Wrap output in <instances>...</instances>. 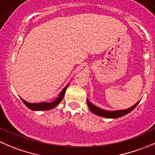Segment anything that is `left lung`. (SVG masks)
I'll list each match as a JSON object with an SVG mask.
<instances>
[{
	"instance_id": "1",
	"label": "left lung",
	"mask_w": 155,
	"mask_h": 155,
	"mask_svg": "<svg viewBox=\"0 0 155 155\" xmlns=\"http://www.w3.org/2000/svg\"><path fill=\"white\" fill-rule=\"evenodd\" d=\"M140 101H139L138 102L136 103L134 106H132L131 107L128 108L126 109H121V110H106V109H101V108L97 107V106L94 105L92 103L90 102L88 99L87 98V107H88L90 110L93 112L94 114L97 115H99V116L104 117V118H118L120 117H122L124 115H127L129 112H130L133 109H134L138 104L140 103Z\"/></svg>"
}]
</instances>
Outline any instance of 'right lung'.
Instances as JSON below:
<instances>
[{
    "mask_svg": "<svg viewBox=\"0 0 155 155\" xmlns=\"http://www.w3.org/2000/svg\"><path fill=\"white\" fill-rule=\"evenodd\" d=\"M70 85V82L63 88V90L59 93L58 97L56 99H54V101H51V102H41V103H29L25 101V100H23L22 98H21V101H23L25 106L28 108H29L30 109L33 111H44V110H50V109H52L53 108H54L56 106L58 105L61 101L63 100L64 97L65 92H66L67 89Z\"/></svg>",
    "mask_w": 155,
    "mask_h": 155,
    "instance_id": "obj_1",
    "label": "right lung"
}]
</instances>
